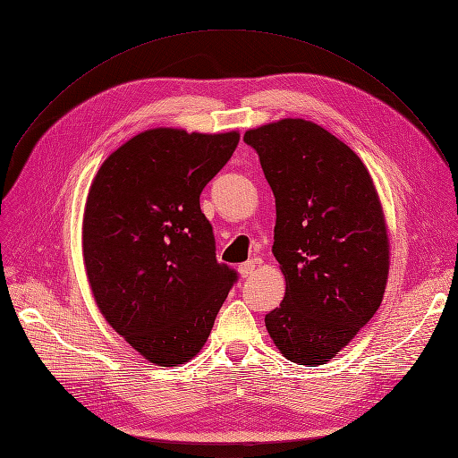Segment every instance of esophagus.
I'll list each match as a JSON object with an SVG mask.
<instances>
[{
  "label": "esophagus",
  "mask_w": 458,
  "mask_h": 458,
  "mask_svg": "<svg viewBox=\"0 0 458 458\" xmlns=\"http://www.w3.org/2000/svg\"><path fill=\"white\" fill-rule=\"evenodd\" d=\"M254 269H256L254 262H245V264H242L240 267H237V271H240L242 278H249L254 273Z\"/></svg>",
  "instance_id": "1"
}]
</instances>
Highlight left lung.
<instances>
[{"label":"left lung","mask_w":458,"mask_h":458,"mask_svg":"<svg viewBox=\"0 0 458 458\" xmlns=\"http://www.w3.org/2000/svg\"><path fill=\"white\" fill-rule=\"evenodd\" d=\"M243 140L275 196L273 254L286 281L267 333L286 360L324 365L382 303L389 237L380 196L357 153L307 119L249 129Z\"/></svg>","instance_id":"8db88e82"}]
</instances>
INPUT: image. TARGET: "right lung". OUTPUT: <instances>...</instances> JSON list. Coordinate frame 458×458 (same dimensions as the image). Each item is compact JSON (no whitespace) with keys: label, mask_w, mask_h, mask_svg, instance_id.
Here are the masks:
<instances>
[{"label":"right lung","mask_w":458,"mask_h":458,"mask_svg":"<svg viewBox=\"0 0 458 458\" xmlns=\"http://www.w3.org/2000/svg\"><path fill=\"white\" fill-rule=\"evenodd\" d=\"M240 132L157 127L119 146L93 177L82 256L95 303L115 333L158 367L202 350L235 283L218 264L200 192Z\"/></svg>","instance_id":"add662e5"}]
</instances>
